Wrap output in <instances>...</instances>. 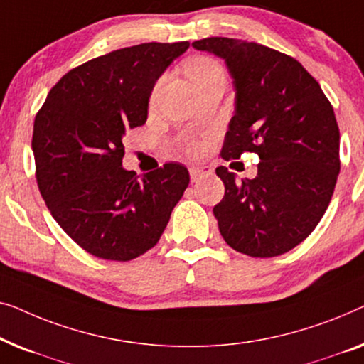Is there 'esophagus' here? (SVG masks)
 <instances>
[{
    "label": "esophagus",
    "instance_id": "obj_1",
    "mask_svg": "<svg viewBox=\"0 0 364 364\" xmlns=\"http://www.w3.org/2000/svg\"><path fill=\"white\" fill-rule=\"evenodd\" d=\"M206 173H209V170H206V168H199V166L189 168V176H191V181H198L199 178H201L203 175H206Z\"/></svg>",
    "mask_w": 364,
    "mask_h": 364
}]
</instances>
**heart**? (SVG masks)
Here are the masks:
<instances>
[{
	"label": "heart",
	"instance_id": "b5f03b06",
	"mask_svg": "<svg viewBox=\"0 0 364 364\" xmlns=\"http://www.w3.org/2000/svg\"><path fill=\"white\" fill-rule=\"evenodd\" d=\"M186 73L189 75V79L193 80V84H196L198 80L208 77V75H211V74L223 73V70H221V68H219L216 63H214L213 59H209V58H196V59L189 60L188 68H186ZM186 148H188L189 153H198L199 150H201V145H199L198 141H189Z\"/></svg>",
	"mask_w": 364,
	"mask_h": 364
}]
</instances>
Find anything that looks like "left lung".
<instances>
[{"label": "left lung", "mask_w": 364, "mask_h": 364, "mask_svg": "<svg viewBox=\"0 0 364 364\" xmlns=\"http://www.w3.org/2000/svg\"><path fill=\"white\" fill-rule=\"evenodd\" d=\"M221 58L232 77L234 117L224 138V160L257 153L254 180L235 181L216 168L226 188L213 209L219 232L237 252L275 257L316 228L340 173V130L318 82L290 55L232 38L194 41Z\"/></svg>", "instance_id": "8db88e82"}]
</instances>
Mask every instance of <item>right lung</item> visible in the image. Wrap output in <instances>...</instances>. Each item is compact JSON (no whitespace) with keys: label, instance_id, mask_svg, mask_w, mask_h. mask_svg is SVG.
<instances>
[{"label":"right lung","instance_id":"right-lung-1","mask_svg":"<svg viewBox=\"0 0 364 364\" xmlns=\"http://www.w3.org/2000/svg\"><path fill=\"white\" fill-rule=\"evenodd\" d=\"M188 48L145 43L92 59L69 70L36 115L39 191L65 234L95 257L145 254L188 188L181 163L141 176L122 166L125 130L145 124L156 80Z\"/></svg>","mask_w":364,"mask_h":364}]
</instances>
